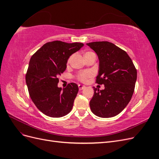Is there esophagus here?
<instances>
[{"label":"esophagus","instance_id":"esophagus-1","mask_svg":"<svg viewBox=\"0 0 159 159\" xmlns=\"http://www.w3.org/2000/svg\"><path fill=\"white\" fill-rule=\"evenodd\" d=\"M78 88H79L80 90H82V89H84L85 88V86L82 85V84H79L78 85Z\"/></svg>","mask_w":159,"mask_h":159}]
</instances>
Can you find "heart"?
<instances>
[{
  "instance_id": "heart-1",
  "label": "heart",
  "mask_w": 159,
  "mask_h": 159,
  "mask_svg": "<svg viewBox=\"0 0 159 159\" xmlns=\"http://www.w3.org/2000/svg\"><path fill=\"white\" fill-rule=\"evenodd\" d=\"M90 52H86L85 54H84V56L86 55L87 54H89V53H90ZM70 60H71V57H70V58L68 59V63H70ZM92 75H93V73L91 71H81V72H80V73H78V75H77V78H78V79L80 81L84 82V81H87L88 79L91 78V77Z\"/></svg>"
}]
</instances>
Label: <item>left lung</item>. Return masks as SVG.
<instances>
[{"label":"left lung","instance_id":"obj_1","mask_svg":"<svg viewBox=\"0 0 159 159\" xmlns=\"http://www.w3.org/2000/svg\"><path fill=\"white\" fill-rule=\"evenodd\" d=\"M99 59L96 82L105 89L95 88L89 102L91 111L98 117L116 116L125 108L134 92L137 70L125 51L109 42L87 43Z\"/></svg>","mask_w":159,"mask_h":159}]
</instances>
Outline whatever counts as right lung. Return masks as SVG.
I'll use <instances>...</instances> for the list:
<instances>
[{
    "label": "right lung",
    "mask_w": 159,
    "mask_h": 159,
    "mask_svg": "<svg viewBox=\"0 0 159 159\" xmlns=\"http://www.w3.org/2000/svg\"><path fill=\"white\" fill-rule=\"evenodd\" d=\"M83 46L80 42H50L31 57L26 75L28 92L36 107L47 116L63 117L73 107L78 86L70 83L65 88H58V77L66 70L70 56Z\"/></svg>",
    "instance_id": "add662e5"
}]
</instances>
